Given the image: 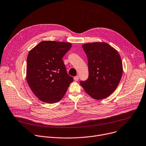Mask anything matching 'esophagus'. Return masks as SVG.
<instances>
[{
    "instance_id": "obj_1",
    "label": "esophagus",
    "mask_w": 146,
    "mask_h": 146,
    "mask_svg": "<svg viewBox=\"0 0 146 146\" xmlns=\"http://www.w3.org/2000/svg\"><path fill=\"white\" fill-rule=\"evenodd\" d=\"M78 79H79V76H75V77H74V80L76 82L78 81Z\"/></svg>"
}]
</instances>
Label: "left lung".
Wrapping results in <instances>:
<instances>
[{
    "mask_svg": "<svg viewBox=\"0 0 146 146\" xmlns=\"http://www.w3.org/2000/svg\"><path fill=\"white\" fill-rule=\"evenodd\" d=\"M88 58V78L80 85L92 98L102 100L117 88L122 76V62L117 51L105 42L82 46Z\"/></svg>",
    "mask_w": 146,
    "mask_h": 146,
    "instance_id": "left-lung-1",
    "label": "left lung"
}]
</instances>
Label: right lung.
Wrapping results in <instances>:
<instances>
[{
	"instance_id": "obj_1",
	"label": "right lung",
	"mask_w": 146,
	"mask_h": 146,
	"mask_svg": "<svg viewBox=\"0 0 146 146\" xmlns=\"http://www.w3.org/2000/svg\"><path fill=\"white\" fill-rule=\"evenodd\" d=\"M71 47L69 42L44 41L29 52L26 78L34 94L41 101L59 102L73 81L62 60Z\"/></svg>"
}]
</instances>
